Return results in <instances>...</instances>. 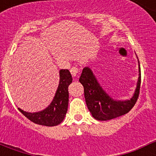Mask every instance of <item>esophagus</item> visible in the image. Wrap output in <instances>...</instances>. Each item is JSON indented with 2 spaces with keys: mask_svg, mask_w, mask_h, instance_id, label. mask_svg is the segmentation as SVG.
Returning a JSON list of instances; mask_svg holds the SVG:
<instances>
[{
  "mask_svg": "<svg viewBox=\"0 0 156 156\" xmlns=\"http://www.w3.org/2000/svg\"><path fill=\"white\" fill-rule=\"evenodd\" d=\"M70 73H71V74L73 76H76V74L79 73V69L77 68L76 66H73V67L71 68V69H70Z\"/></svg>",
  "mask_w": 156,
  "mask_h": 156,
  "instance_id": "34e87169",
  "label": "esophagus"
}]
</instances>
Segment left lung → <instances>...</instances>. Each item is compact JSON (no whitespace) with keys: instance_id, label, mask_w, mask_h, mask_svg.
<instances>
[{"instance_id":"1","label":"left lung","mask_w":156,"mask_h":156,"mask_svg":"<svg viewBox=\"0 0 156 156\" xmlns=\"http://www.w3.org/2000/svg\"><path fill=\"white\" fill-rule=\"evenodd\" d=\"M79 80L84 88V97L87 105L94 118L101 121L115 119L129 112L137 102L141 83L140 63L137 88L130 100L120 101L110 98L103 90L90 69L87 67L83 69Z\"/></svg>"}]
</instances>
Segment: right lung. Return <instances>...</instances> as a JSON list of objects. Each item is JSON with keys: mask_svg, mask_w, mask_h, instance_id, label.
<instances>
[{"mask_svg": "<svg viewBox=\"0 0 156 156\" xmlns=\"http://www.w3.org/2000/svg\"><path fill=\"white\" fill-rule=\"evenodd\" d=\"M60 81L52 102L45 109L30 113L18 108L27 119L36 124L46 126H55L60 124L67 112L69 104L68 87L72 83V76L68 69L59 71Z\"/></svg>", "mask_w": 156, "mask_h": 156, "instance_id": "add662e5", "label": "right lung"}]
</instances>
